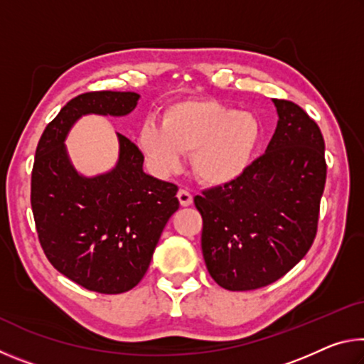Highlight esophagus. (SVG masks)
I'll return each instance as SVG.
<instances>
[{
	"mask_svg": "<svg viewBox=\"0 0 364 364\" xmlns=\"http://www.w3.org/2000/svg\"><path fill=\"white\" fill-rule=\"evenodd\" d=\"M178 200H180V204L183 207H188V205L193 204V196H191L189 191L180 189V191H178Z\"/></svg>",
	"mask_w": 364,
	"mask_h": 364,
	"instance_id": "obj_1",
	"label": "esophagus"
}]
</instances>
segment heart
Segmentation results:
<instances>
[{
	"mask_svg": "<svg viewBox=\"0 0 364 364\" xmlns=\"http://www.w3.org/2000/svg\"><path fill=\"white\" fill-rule=\"evenodd\" d=\"M257 117L213 100H188L168 106L162 125L146 122L138 146L159 173L180 170L193 152L194 175L208 186H226L241 178L260 141Z\"/></svg>",
	"mask_w": 364,
	"mask_h": 364,
	"instance_id": "b5f03b06",
	"label": "heart"
}]
</instances>
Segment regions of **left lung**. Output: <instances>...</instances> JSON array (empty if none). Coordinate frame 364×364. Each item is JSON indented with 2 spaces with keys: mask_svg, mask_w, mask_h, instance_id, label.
Returning <instances> with one entry per match:
<instances>
[{
  "mask_svg": "<svg viewBox=\"0 0 364 364\" xmlns=\"http://www.w3.org/2000/svg\"><path fill=\"white\" fill-rule=\"evenodd\" d=\"M273 102L278 125L263 156L236 181L194 197L207 269L228 291L278 281L316 236L326 183L323 134L297 104Z\"/></svg>",
  "mask_w": 364,
  "mask_h": 364,
  "instance_id": "1",
  "label": "left lung"
}]
</instances>
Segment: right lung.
Returning a JSON list of instances; mask_svg holds the SVG:
<instances>
[{
  "label": "right lung",
  "mask_w": 364,
  "mask_h": 364,
  "mask_svg": "<svg viewBox=\"0 0 364 364\" xmlns=\"http://www.w3.org/2000/svg\"><path fill=\"white\" fill-rule=\"evenodd\" d=\"M139 100L132 91H91L73 97L43 132L32 171V210L48 260L67 278L100 294H122L143 279L168 218L178 186L146 175L144 156L123 134L119 160L85 176L64 141L83 115L123 117Z\"/></svg>",
  "instance_id": "right-lung-1"
}]
</instances>
